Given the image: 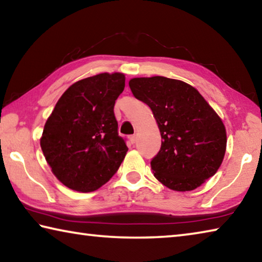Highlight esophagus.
<instances>
[{
	"label": "esophagus",
	"mask_w": 262,
	"mask_h": 262,
	"mask_svg": "<svg viewBox=\"0 0 262 262\" xmlns=\"http://www.w3.org/2000/svg\"><path fill=\"white\" fill-rule=\"evenodd\" d=\"M136 140H137V136H136L135 134H134V135H130V136H129V142H130L132 144H134L135 142H136Z\"/></svg>",
	"instance_id": "obj_1"
}]
</instances>
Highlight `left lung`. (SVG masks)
I'll return each mask as SVG.
<instances>
[{
    "label": "left lung",
    "mask_w": 262,
    "mask_h": 262,
    "mask_svg": "<svg viewBox=\"0 0 262 262\" xmlns=\"http://www.w3.org/2000/svg\"><path fill=\"white\" fill-rule=\"evenodd\" d=\"M129 88L151 108L162 145L151 168L170 189L193 190L214 176L227 149L224 123L196 89L163 76L136 77Z\"/></svg>",
    "instance_id": "8db88e82"
}]
</instances>
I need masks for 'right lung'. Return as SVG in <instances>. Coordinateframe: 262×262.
Listing matches in <instances>:
<instances>
[{
	"mask_svg": "<svg viewBox=\"0 0 262 262\" xmlns=\"http://www.w3.org/2000/svg\"><path fill=\"white\" fill-rule=\"evenodd\" d=\"M125 75L101 73L70 85L48 117L40 147L52 172L77 192H94L112 178L128 148L119 136L114 104Z\"/></svg>",
	"mask_w": 262,
	"mask_h": 262,
	"instance_id": "1",
	"label": "right lung"
}]
</instances>
